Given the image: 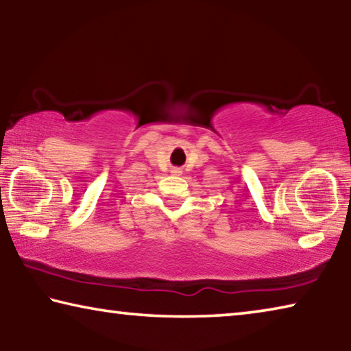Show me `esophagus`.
<instances>
[{
	"mask_svg": "<svg viewBox=\"0 0 351 351\" xmlns=\"http://www.w3.org/2000/svg\"><path fill=\"white\" fill-rule=\"evenodd\" d=\"M171 173H173V175H181V170L180 169H173V170H171Z\"/></svg>",
	"mask_w": 351,
	"mask_h": 351,
	"instance_id": "34e87169",
	"label": "esophagus"
}]
</instances>
